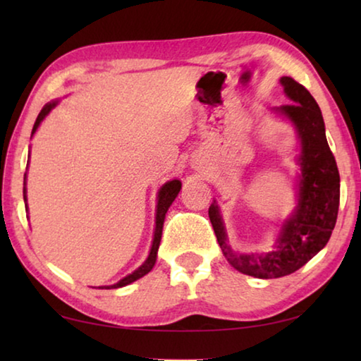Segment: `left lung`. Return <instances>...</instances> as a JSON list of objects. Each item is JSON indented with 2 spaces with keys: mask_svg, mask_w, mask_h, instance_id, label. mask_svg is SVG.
I'll return each mask as SVG.
<instances>
[{
  "mask_svg": "<svg viewBox=\"0 0 361 361\" xmlns=\"http://www.w3.org/2000/svg\"><path fill=\"white\" fill-rule=\"evenodd\" d=\"M293 103L277 108L296 127L301 140V181L298 210L285 223L277 248L266 255H235L226 243V234L218 207L213 204L209 216L219 247L229 264L256 279L290 276L310 261L326 245L339 210V170L329 149L325 122L319 105L307 89L290 76L280 79Z\"/></svg>",
  "mask_w": 361,
  "mask_h": 361,
  "instance_id": "obj_1",
  "label": "left lung"
}]
</instances>
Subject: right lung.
<instances>
[{
    "instance_id": "right-lung-1",
    "label": "right lung",
    "mask_w": 361,
    "mask_h": 361,
    "mask_svg": "<svg viewBox=\"0 0 361 361\" xmlns=\"http://www.w3.org/2000/svg\"><path fill=\"white\" fill-rule=\"evenodd\" d=\"M57 103H47V105L41 109V113L38 114V118H36V122L33 126V130H32V135L36 132V129H38V126L41 124V121L46 118V116L49 114V111L56 106ZM181 189V181L178 180H172L166 183L161 188V191H159V200H157V213H156V231H154V240H152V247H151V252H149V256L148 259H146L142 266H140L135 272H132L130 276L124 277L122 280H119L118 283L114 285H109V286H100V288H105V290H111V288H121V286H126L129 285L132 282H135V280L142 279L143 276H146L148 274L152 266H154L156 262V258H157V248H159V243H161V237H162V226H164V219H166V213L169 210V207L172 205V202L175 200L176 195H178ZM25 192V191H23ZM23 199L27 200L25 195H23Z\"/></svg>"
}]
</instances>
